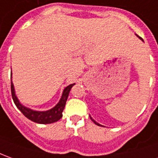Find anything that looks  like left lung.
I'll list each match as a JSON object with an SVG mask.
<instances>
[{"instance_id": "1", "label": "left lung", "mask_w": 158, "mask_h": 158, "mask_svg": "<svg viewBox=\"0 0 158 158\" xmlns=\"http://www.w3.org/2000/svg\"><path fill=\"white\" fill-rule=\"evenodd\" d=\"M137 37H139V36L137 35ZM139 39H140V40H142V41H143V39H142V38H140V37H139ZM89 117H90V118H91V120H92V121H93L94 123V124H95V125H97V126H99V127H103V126H102V125H100V124H99V123H97L96 122V121H95V120H94V118H92V117H91V116H90L89 115Z\"/></svg>"}]
</instances>
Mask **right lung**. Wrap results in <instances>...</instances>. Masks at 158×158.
Masks as SVG:
<instances>
[{"instance_id": "obj_1", "label": "right lung", "mask_w": 158, "mask_h": 158, "mask_svg": "<svg viewBox=\"0 0 158 158\" xmlns=\"http://www.w3.org/2000/svg\"><path fill=\"white\" fill-rule=\"evenodd\" d=\"M74 85H75V83L67 86L63 91L60 101L58 102V103L54 107H52V109H49L47 111L32 110L31 108H28L27 106L22 105L15 94V86H14L12 80H11V93H12V97H13V100H14V102L16 106L28 119L35 123H39V124H51V123L58 121L63 117V111L64 109L69 94Z\"/></svg>"}]
</instances>
